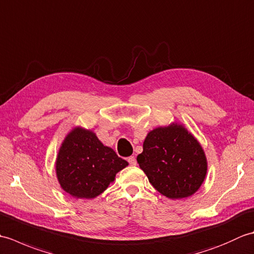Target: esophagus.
<instances>
[{"instance_id": "1", "label": "esophagus", "mask_w": 254, "mask_h": 254, "mask_svg": "<svg viewBox=\"0 0 254 254\" xmlns=\"http://www.w3.org/2000/svg\"><path fill=\"white\" fill-rule=\"evenodd\" d=\"M127 161H128V164H130L131 166H135L136 165V159H135V157H134V156H131V157H128Z\"/></svg>"}]
</instances>
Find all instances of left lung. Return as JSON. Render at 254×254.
Wrapping results in <instances>:
<instances>
[{
    "mask_svg": "<svg viewBox=\"0 0 254 254\" xmlns=\"http://www.w3.org/2000/svg\"><path fill=\"white\" fill-rule=\"evenodd\" d=\"M136 160L156 190L172 199L195 193L207 171L201 145L177 123L150 131Z\"/></svg>",
    "mask_w": 254,
    "mask_h": 254,
    "instance_id": "8db88e82",
    "label": "left lung"
}]
</instances>
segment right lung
Masks as SVG:
<instances>
[{
	"instance_id": "add662e5",
	"label": "right lung",
	"mask_w": 254,
	"mask_h": 254,
	"mask_svg": "<svg viewBox=\"0 0 254 254\" xmlns=\"http://www.w3.org/2000/svg\"><path fill=\"white\" fill-rule=\"evenodd\" d=\"M127 161L105 146L91 131L75 127L57 157V177L62 189L77 198H94L115 180Z\"/></svg>"
}]
</instances>
